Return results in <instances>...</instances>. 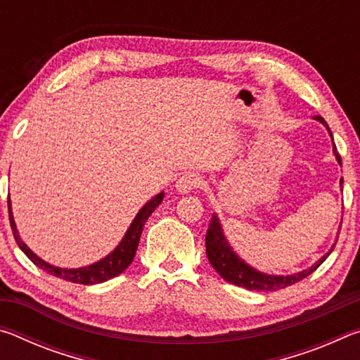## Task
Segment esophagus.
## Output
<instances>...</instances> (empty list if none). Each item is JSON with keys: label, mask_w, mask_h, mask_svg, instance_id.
<instances>
[{"label": "esophagus", "mask_w": 360, "mask_h": 360, "mask_svg": "<svg viewBox=\"0 0 360 360\" xmlns=\"http://www.w3.org/2000/svg\"><path fill=\"white\" fill-rule=\"evenodd\" d=\"M202 178H200L198 174L195 173H187V174H182L181 178L176 181V191H178L179 193H188L195 191V188H198L200 186H202Z\"/></svg>", "instance_id": "34e87169"}]
</instances>
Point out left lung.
<instances>
[{"label":"left lung","instance_id":"left-lung-1","mask_svg":"<svg viewBox=\"0 0 360 360\" xmlns=\"http://www.w3.org/2000/svg\"><path fill=\"white\" fill-rule=\"evenodd\" d=\"M314 119L322 122V124L327 127V130L332 136V131L328 129L327 122L322 119L321 115H316ZM333 152H335V157H337V160L341 163L337 148H333ZM341 182H343V179H341ZM333 248L335 245L332 246L330 251L324 255V257L319 259L311 268H308V270H303L300 273H295V275H289V276H273V275H265V273L254 270V268L246 265L238 255L231 251L230 245L222 233L221 224H219V219L216 214H212L208 231H206V255H208L210 264L214 266V270L225 279V281H229L235 285H240V288H245L249 290L271 292V290L284 289L288 288V285L302 281V279L311 275L314 270H318V266L328 257V254L333 251Z\"/></svg>","mask_w":360,"mask_h":360}]
</instances>
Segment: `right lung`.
<instances>
[{"mask_svg": "<svg viewBox=\"0 0 360 360\" xmlns=\"http://www.w3.org/2000/svg\"><path fill=\"white\" fill-rule=\"evenodd\" d=\"M162 200H163V192L155 195L150 202H148L143 206L141 211L136 214L135 221L131 222L130 229L127 230L124 240L120 241V245L115 248L114 251L108 255V257H105L100 262H96V264H94V265L82 266V268H72V270H68V268L53 266L51 264H47V262L41 260L33 251H30L28 246L20 240L19 233H17L14 217H12V212H11L9 200H8V210H9L11 229H12V233H14L15 243L19 245V248L27 254V257L32 260L36 266L42 268L44 271L51 273V275L57 276L60 279H65V281L90 285V284L105 283V281H108V279L120 275V273L131 264L133 259H135L138 243H139V238H141V231H143L144 224H146V221H148V217L152 214V212H154L157 206L162 203Z\"/></svg>", "mask_w": 360, "mask_h": 360, "instance_id": "1", "label": "right lung"}]
</instances>
